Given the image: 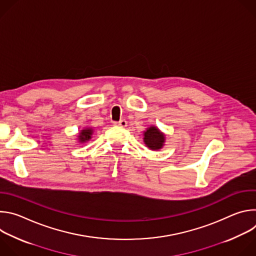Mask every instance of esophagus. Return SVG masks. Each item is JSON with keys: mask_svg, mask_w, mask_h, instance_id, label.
I'll return each mask as SVG.
<instances>
[{"mask_svg": "<svg viewBox=\"0 0 256 256\" xmlns=\"http://www.w3.org/2000/svg\"><path fill=\"white\" fill-rule=\"evenodd\" d=\"M116 126H120V128H126L128 126V122L126 120H122L120 122H116L114 124Z\"/></svg>", "mask_w": 256, "mask_h": 256, "instance_id": "34e87169", "label": "esophagus"}]
</instances>
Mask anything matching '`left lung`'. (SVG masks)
Returning a JSON list of instances; mask_svg holds the SVG:
<instances>
[{
	"label": "left lung",
	"mask_w": 256,
	"mask_h": 256,
	"mask_svg": "<svg viewBox=\"0 0 256 256\" xmlns=\"http://www.w3.org/2000/svg\"><path fill=\"white\" fill-rule=\"evenodd\" d=\"M142 136V140L146 147L149 148L150 150L158 151L164 147L166 136L165 134L158 128V126H151L147 128L144 132Z\"/></svg>",
	"instance_id": "left-lung-1"
}]
</instances>
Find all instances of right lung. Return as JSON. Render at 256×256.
<instances>
[{
    "instance_id": "1",
    "label": "right lung",
    "mask_w": 256,
    "mask_h": 256,
    "mask_svg": "<svg viewBox=\"0 0 256 256\" xmlns=\"http://www.w3.org/2000/svg\"><path fill=\"white\" fill-rule=\"evenodd\" d=\"M94 130L92 128H84L83 130H81L78 134V142L80 144H83V142H86L88 140H91L92 138V134H93Z\"/></svg>"
}]
</instances>
